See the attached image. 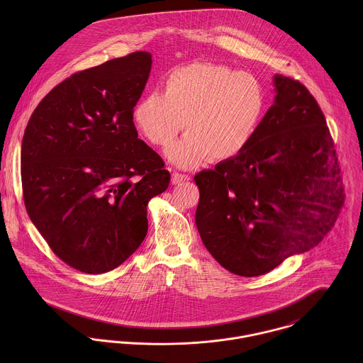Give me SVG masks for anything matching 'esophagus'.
<instances>
[{"instance_id": "1", "label": "esophagus", "mask_w": 363, "mask_h": 363, "mask_svg": "<svg viewBox=\"0 0 363 363\" xmlns=\"http://www.w3.org/2000/svg\"><path fill=\"white\" fill-rule=\"evenodd\" d=\"M189 180H190L189 174H183V173H177V172H174L172 174V184H182V183L189 182Z\"/></svg>"}]
</instances>
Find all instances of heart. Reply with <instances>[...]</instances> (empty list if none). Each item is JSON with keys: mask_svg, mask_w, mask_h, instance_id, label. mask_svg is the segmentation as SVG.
<instances>
[{"mask_svg": "<svg viewBox=\"0 0 363 363\" xmlns=\"http://www.w3.org/2000/svg\"><path fill=\"white\" fill-rule=\"evenodd\" d=\"M265 106L257 78L209 62L173 69L163 94L144 95L133 120L148 143L166 148L182 127L186 137L167 150L172 163L191 169L207 159L222 162L239 155L253 138Z\"/></svg>", "mask_w": 363, "mask_h": 363, "instance_id": "obj_1", "label": "heart"}]
</instances>
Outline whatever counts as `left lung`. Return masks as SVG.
I'll use <instances>...</instances> for the list:
<instances>
[{"mask_svg": "<svg viewBox=\"0 0 363 363\" xmlns=\"http://www.w3.org/2000/svg\"><path fill=\"white\" fill-rule=\"evenodd\" d=\"M274 85V104L249 145L194 176L203 243L223 268L240 277H259L317 246L344 200L320 106L296 79L278 74Z\"/></svg>", "mask_w": 363, "mask_h": 363, "instance_id": "left-lung-1", "label": "left lung"}]
</instances>
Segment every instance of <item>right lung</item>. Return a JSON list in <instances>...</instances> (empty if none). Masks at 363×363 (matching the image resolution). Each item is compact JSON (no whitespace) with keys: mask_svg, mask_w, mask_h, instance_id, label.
<instances>
[{"mask_svg":"<svg viewBox=\"0 0 363 363\" xmlns=\"http://www.w3.org/2000/svg\"><path fill=\"white\" fill-rule=\"evenodd\" d=\"M152 55L135 52L72 74L42 99L22 140L28 215L52 253L86 274L128 259L148 232L147 206L169 187L133 110Z\"/></svg>","mask_w":363,"mask_h":363,"instance_id":"right-lung-1","label":"right lung"}]
</instances>
